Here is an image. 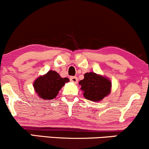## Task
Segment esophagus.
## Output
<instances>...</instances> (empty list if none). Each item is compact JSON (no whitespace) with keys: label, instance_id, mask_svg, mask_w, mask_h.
<instances>
[{"label":"esophagus","instance_id":"esophagus-1","mask_svg":"<svg viewBox=\"0 0 149 149\" xmlns=\"http://www.w3.org/2000/svg\"><path fill=\"white\" fill-rule=\"evenodd\" d=\"M70 80L73 83H78V78L76 76H72L70 78Z\"/></svg>","mask_w":149,"mask_h":149}]
</instances>
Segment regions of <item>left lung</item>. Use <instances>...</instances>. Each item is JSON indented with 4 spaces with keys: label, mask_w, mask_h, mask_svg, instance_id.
Listing matches in <instances>:
<instances>
[{
    "label": "left lung",
    "mask_w": 149,
    "mask_h": 149,
    "mask_svg": "<svg viewBox=\"0 0 149 149\" xmlns=\"http://www.w3.org/2000/svg\"><path fill=\"white\" fill-rule=\"evenodd\" d=\"M80 90L83 96L92 102H100L111 93V82L107 77L89 72L84 74V79L80 80Z\"/></svg>",
    "instance_id": "8db88e82"
}]
</instances>
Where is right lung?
Masks as SVG:
<instances>
[{
	"label": "right lung",
	"instance_id": "right-lung-1",
	"mask_svg": "<svg viewBox=\"0 0 149 149\" xmlns=\"http://www.w3.org/2000/svg\"><path fill=\"white\" fill-rule=\"evenodd\" d=\"M68 82H69V78H61L55 71L50 70L35 80L33 88L40 98L50 100L57 96L59 90Z\"/></svg>",
	"mask_w": 149,
	"mask_h": 149
}]
</instances>
